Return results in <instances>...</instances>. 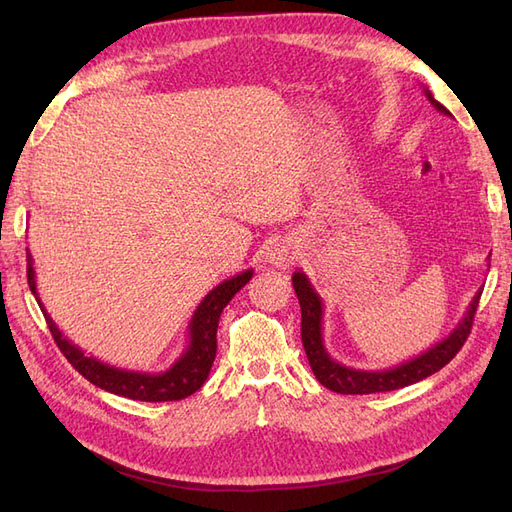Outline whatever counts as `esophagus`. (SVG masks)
Masks as SVG:
<instances>
[{"mask_svg": "<svg viewBox=\"0 0 512 512\" xmlns=\"http://www.w3.org/2000/svg\"><path fill=\"white\" fill-rule=\"evenodd\" d=\"M288 260L290 258L284 247H275V250H271V262H275V265H286Z\"/></svg>", "mask_w": 512, "mask_h": 512, "instance_id": "obj_1", "label": "esophagus"}]
</instances>
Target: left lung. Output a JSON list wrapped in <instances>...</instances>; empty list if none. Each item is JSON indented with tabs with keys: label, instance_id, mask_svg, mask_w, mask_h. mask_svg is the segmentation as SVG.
Returning a JSON list of instances; mask_svg holds the SVG:
<instances>
[{
	"label": "left lung",
	"instance_id": "obj_1",
	"mask_svg": "<svg viewBox=\"0 0 512 512\" xmlns=\"http://www.w3.org/2000/svg\"><path fill=\"white\" fill-rule=\"evenodd\" d=\"M425 96L433 106H436V111H440L442 115H451L438 100H433L429 89H425ZM292 286L301 303V339H303L307 361L312 365L314 376L322 386H327L329 391L342 393V395H369V393L404 389L408 384L421 382L427 376L436 374V371H440L448 361L453 359V356L461 350L463 342L468 339L480 294H483V290H478L474 294V299L470 301L466 314H463L457 327L436 346H431L429 350L421 352L418 356H414V359L401 363L397 367L382 369V371H365V369H352L333 361L327 348H324L322 299L303 271H297L292 275Z\"/></svg>",
	"mask_w": 512,
	"mask_h": 512
}]
</instances>
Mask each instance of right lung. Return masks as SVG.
<instances>
[{
    "instance_id": "add662e5",
    "label": "right lung",
    "mask_w": 512,
    "mask_h": 512,
    "mask_svg": "<svg viewBox=\"0 0 512 512\" xmlns=\"http://www.w3.org/2000/svg\"><path fill=\"white\" fill-rule=\"evenodd\" d=\"M252 275L254 271L247 269L235 277H230V280H224L220 286H215L207 297L200 301L190 320V344L185 348V352L166 371L149 374V371H132L102 363L94 359V356H87L79 346H74L68 337H64V333L59 331V327L53 322V318L46 312L38 297L34 258L27 252V282L36 294V301L42 309L46 324H49L59 350L64 352L72 367L91 384L100 386V389L108 393L138 401H179L190 397L205 384L211 365L215 361V350H218V339H215V335H218L220 314L224 312V307L230 303V299L252 280Z\"/></svg>"
}]
</instances>
